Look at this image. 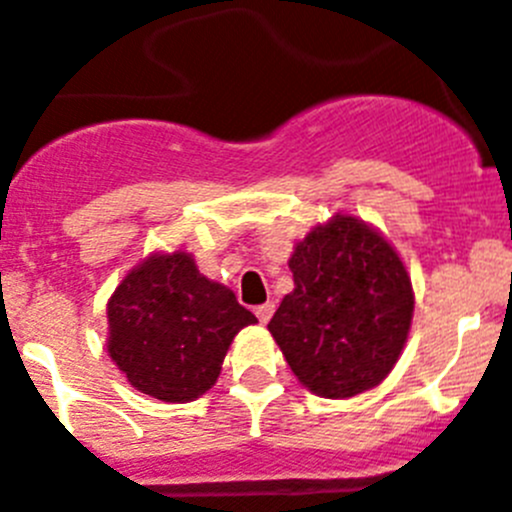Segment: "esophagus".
Wrapping results in <instances>:
<instances>
[{
    "mask_svg": "<svg viewBox=\"0 0 512 512\" xmlns=\"http://www.w3.org/2000/svg\"><path fill=\"white\" fill-rule=\"evenodd\" d=\"M272 312H275V302H265V305L255 307V315H257V320L262 322V325H267V322H270Z\"/></svg>",
    "mask_w": 512,
    "mask_h": 512,
    "instance_id": "obj_1",
    "label": "esophagus"
}]
</instances>
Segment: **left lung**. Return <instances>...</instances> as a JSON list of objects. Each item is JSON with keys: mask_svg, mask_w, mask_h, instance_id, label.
Instances as JSON below:
<instances>
[{"mask_svg": "<svg viewBox=\"0 0 512 512\" xmlns=\"http://www.w3.org/2000/svg\"><path fill=\"white\" fill-rule=\"evenodd\" d=\"M295 290L267 330L320 398H352L388 377L408 340L413 285L398 252L355 217L337 215L297 242Z\"/></svg>", "mask_w": 512, "mask_h": 512, "instance_id": "8db88e82", "label": "left lung"}]
</instances>
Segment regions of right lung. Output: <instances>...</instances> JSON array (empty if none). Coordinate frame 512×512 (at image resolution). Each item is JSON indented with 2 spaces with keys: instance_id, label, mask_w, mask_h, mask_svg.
Listing matches in <instances>:
<instances>
[{
  "instance_id": "obj_1",
  "label": "right lung",
  "mask_w": 512,
  "mask_h": 512,
  "mask_svg": "<svg viewBox=\"0 0 512 512\" xmlns=\"http://www.w3.org/2000/svg\"><path fill=\"white\" fill-rule=\"evenodd\" d=\"M107 317L114 365L132 388L165 403L207 393L237 332L257 322L235 292L200 275L187 252L135 267L114 290Z\"/></svg>"
}]
</instances>
